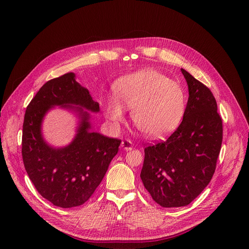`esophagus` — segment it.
Masks as SVG:
<instances>
[{
  "mask_svg": "<svg viewBox=\"0 0 249 249\" xmlns=\"http://www.w3.org/2000/svg\"><path fill=\"white\" fill-rule=\"evenodd\" d=\"M121 147L124 149L126 151L132 150V148H133V145H132V142L129 139H125L121 142Z\"/></svg>",
  "mask_w": 249,
  "mask_h": 249,
  "instance_id": "1",
  "label": "esophagus"
}]
</instances>
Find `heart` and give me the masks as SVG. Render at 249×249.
Instances as JSON below:
<instances>
[{
  "label": "heart",
  "mask_w": 249,
  "mask_h": 249,
  "mask_svg": "<svg viewBox=\"0 0 249 249\" xmlns=\"http://www.w3.org/2000/svg\"><path fill=\"white\" fill-rule=\"evenodd\" d=\"M114 93L115 97H109L103 105L106 118L118 127L125 120V109H132L133 124L150 138L169 134L185 113L183 89L156 70L145 69L120 78Z\"/></svg>",
  "instance_id": "b5f03b06"
}]
</instances>
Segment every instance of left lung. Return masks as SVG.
Wrapping results in <instances>:
<instances>
[{
  "label": "left lung",
  "instance_id": "obj_1",
  "mask_svg": "<svg viewBox=\"0 0 249 249\" xmlns=\"http://www.w3.org/2000/svg\"><path fill=\"white\" fill-rule=\"evenodd\" d=\"M189 97L183 120L165 141L145 147L141 180L162 207L188 205L210 182L222 143V119L212 92L181 69Z\"/></svg>",
  "mask_w": 249,
  "mask_h": 249
}]
</instances>
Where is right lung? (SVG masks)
Returning a JSON list of instances; mask_svg holds the SVG:
<instances>
[{
	"instance_id": "add662e5",
	"label": "right lung",
	"mask_w": 249,
	"mask_h": 249,
	"mask_svg": "<svg viewBox=\"0 0 249 249\" xmlns=\"http://www.w3.org/2000/svg\"><path fill=\"white\" fill-rule=\"evenodd\" d=\"M54 106L73 109L80 117L74 140L62 148L48 145L40 132L45 113ZM83 108L91 112L100 110L88 89L76 82L75 74L67 73L45 83L28 105L24 117L25 169L45 199L62 208L79 206L89 199L121 143L119 139L90 131V114Z\"/></svg>"
}]
</instances>
